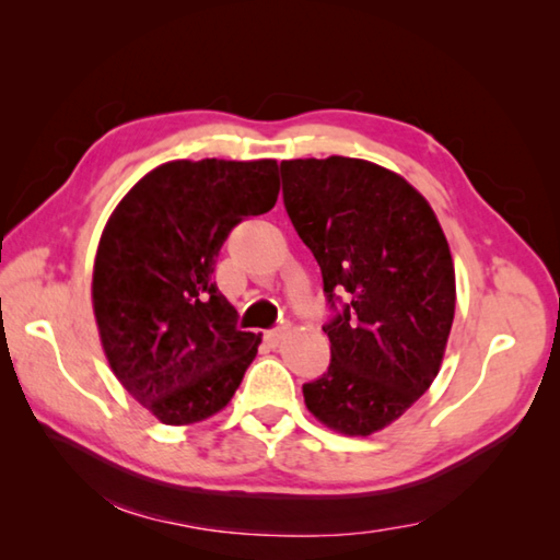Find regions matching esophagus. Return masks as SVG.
Instances as JSON below:
<instances>
[{"label": "esophagus", "mask_w": 560, "mask_h": 560, "mask_svg": "<svg viewBox=\"0 0 560 560\" xmlns=\"http://www.w3.org/2000/svg\"><path fill=\"white\" fill-rule=\"evenodd\" d=\"M264 338H267L271 346H279L283 340V328H271V330H267V334H264Z\"/></svg>", "instance_id": "1"}]
</instances>
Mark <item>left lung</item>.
Instances as JSON below:
<instances>
[{"mask_svg":"<svg viewBox=\"0 0 560 560\" xmlns=\"http://www.w3.org/2000/svg\"><path fill=\"white\" fill-rule=\"evenodd\" d=\"M281 183L330 306V365L303 400L330 430L368 438L440 373L454 320L447 240L428 200L368 160H283Z\"/></svg>","mask_w":560,"mask_h":560,"instance_id":"1","label":"left lung"}]
</instances>
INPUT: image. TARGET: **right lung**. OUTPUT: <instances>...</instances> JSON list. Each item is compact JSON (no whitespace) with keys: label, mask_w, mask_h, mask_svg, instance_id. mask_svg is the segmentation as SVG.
Here are the masks:
<instances>
[{"label":"right lung","mask_w":560,"mask_h":560,"mask_svg":"<svg viewBox=\"0 0 560 560\" xmlns=\"http://www.w3.org/2000/svg\"><path fill=\"white\" fill-rule=\"evenodd\" d=\"M277 160H173L122 197L93 264V311L120 385L160 422L192 424L232 400L261 338L214 281L222 244L279 197Z\"/></svg>","instance_id":"right-lung-1"}]
</instances>
